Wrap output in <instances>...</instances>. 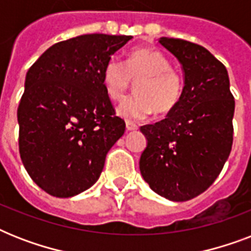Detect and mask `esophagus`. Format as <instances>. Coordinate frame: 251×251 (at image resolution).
<instances>
[{
  "label": "esophagus",
  "mask_w": 251,
  "mask_h": 251,
  "mask_svg": "<svg viewBox=\"0 0 251 251\" xmlns=\"http://www.w3.org/2000/svg\"><path fill=\"white\" fill-rule=\"evenodd\" d=\"M138 126L134 124V122H130V121H126V130L127 131H134V130H137Z\"/></svg>",
  "instance_id": "obj_1"
}]
</instances>
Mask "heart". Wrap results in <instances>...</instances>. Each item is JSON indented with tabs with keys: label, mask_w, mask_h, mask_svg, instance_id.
<instances>
[{
	"label": "heart",
	"mask_w": 251,
	"mask_h": 251,
	"mask_svg": "<svg viewBox=\"0 0 251 251\" xmlns=\"http://www.w3.org/2000/svg\"><path fill=\"white\" fill-rule=\"evenodd\" d=\"M133 82H137V94L118 106V114L127 120H143L153 110L157 114L169 113L182 98L181 76L156 49H133L125 62L118 58L106 62L102 84L110 100L122 101Z\"/></svg>",
	"instance_id": "b5f03b06"
}]
</instances>
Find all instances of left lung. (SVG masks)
Returning a JSON list of instances; mask_svg holds the SVG:
<instances>
[{"label":"left lung","instance_id":"obj_1","mask_svg":"<svg viewBox=\"0 0 251 251\" xmlns=\"http://www.w3.org/2000/svg\"><path fill=\"white\" fill-rule=\"evenodd\" d=\"M181 64V101L167 118L141 126L147 139L139 169L156 194L185 202L220 175L233 142L234 99L226 66L206 48L181 39H159Z\"/></svg>","mask_w":251,"mask_h":251}]
</instances>
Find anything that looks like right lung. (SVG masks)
Masks as SVG:
<instances>
[{
	"label": "right lung",
	"instance_id": "1",
	"mask_svg": "<svg viewBox=\"0 0 251 251\" xmlns=\"http://www.w3.org/2000/svg\"><path fill=\"white\" fill-rule=\"evenodd\" d=\"M133 36L91 33L52 45L25 74L19 153L33 182L69 198L90 189L125 133L102 84L110 57Z\"/></svg>",
	"mask_w": 251,
	"mask_h": 251
}]
</instances>
